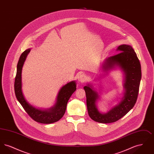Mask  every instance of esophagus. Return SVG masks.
Returning <instances> with one entry per match:
<instances>
[{"label": "esophagus", "instance_id": "esophagus-1", "mask_svg": "<svg viewBox=\"0 0 154 154\" xmlns=\"http://www.w3.org/2000/svg\"><path fill=\"white\" fill-rule=\"evenodd\" d=\"M78 80L80 82H83L86 80V76L84 74H80L78 76Z\"/></svg>", "mask_w": 154, "mask_h": 154}]
</instances>
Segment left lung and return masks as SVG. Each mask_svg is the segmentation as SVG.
<instances>
[{
  "label": "left lung",
  "mask_w": 154,
  "mask_h": 154,
  "mask_svg": "<svg viewBox=\"0 0 154 154\" xmlns=\"http://www.w3.org/2000/svg\"><path fill=\"white\" fill-rule=\"evenodd\" d=\"M118 54L109 57L103 64L105 72L118 66L125 75V92L121 101L106 113H101L96 107V101L99 96L90 85L84 89L87 97V106L90 118L96 122L108 124L116 122L125 116L134 107L136 102L141 78L139 60L136 52L129 45L122 44L118 47Z\"/></svg>",
  "instance_id": "left-lung-1"
}]
</instances>
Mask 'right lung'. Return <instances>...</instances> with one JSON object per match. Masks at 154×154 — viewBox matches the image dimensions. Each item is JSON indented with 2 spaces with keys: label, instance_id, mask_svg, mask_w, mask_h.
Wrapping results in <instances>:
<instances>
[{
  "label": "right lung",
  "instance_id": "1",
  "mask_svg": "<svg viewBox=\"0 0 154 154\" xmlns=\"http://www.w3.org/2000/svg\"><path fill=\"white\" fill-rule=\"evenodd\" d=\"M30 51V49L29 48L22 52L19 59L15 79V94L23 109L34 121L46 124L55 122L63 116L66 111L67 102L76 90V83L74 81L63 86L58 92L56 103L49 109L40 110L30 105L26 100L23 95L21 80L22 67Z\"/></svg>",
  "mask_w": 154,
  "mask_h": 154
}]
</instances>
